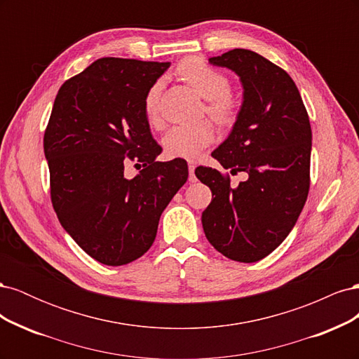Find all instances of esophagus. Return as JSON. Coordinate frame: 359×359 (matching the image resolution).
I'll return each mask as SVG.
<instances>
[{
	"mask_svg": "<svg viewBox=\"0 0 359 359\" xmlns=\"http://www.w3.org/2000/svg\"><path fill=\"white\" fill-rule=\"evenodd\" d=\"M194 166L193 163H189V181L190 182H196L198 181V178H196V175H194Z\"/></svg>",
	"mask_w": 359,
	"mask_h": 359,
	"instance_id": "obj_1",
	"label": "esophagus"
}]
</instances>
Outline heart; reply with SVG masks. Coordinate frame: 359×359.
<instances>
[{"instance_id": "heart-1", "label": "heart", "mask_w": 359, "mask_h": 359, "mask_svg": "<svg viewBox=\"0 0 359 359\" xmlns=\"http://www.w3.org/2000/svg\"><path fill=\"white\" fill-rule=\"evenodd\" d=\"M181 78L206 100L205 111L220 127H231L238 118V104L229 95L232 85L226 76L199 58H187L178 66ZM161 82L149 86L144 97V115L149 126H161L160 114ZM214 139V128L208 121L194 126H175L161 137V147L170 158H196Z\"/></svg>"}]
</instances>
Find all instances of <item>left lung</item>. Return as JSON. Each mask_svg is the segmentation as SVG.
I'll return each instance as SVG.
<instances>
[{"label": "left lung", "mask_w": 359, "mask_h": 359, "mask_svg": "<svg viewBox=\"0 0 359 359\" xmlns=\"http://www.w3.org/2000/svg\"><path fill=\"white\" fill-rule=\"evenodd\" d=\"M240 76L244 102L232 132L212 157L229 173L199 166L196 177L212 191L202 212L205 236L223 256L252 264L285 241L304 208L310 189L311 127L290 76L248 49L210 58Z\"/></svg>", "instance_id": "8db88e82"}]
</instances>
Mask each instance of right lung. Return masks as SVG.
Returning <instances> with one entry per match:
<instances>
[{
	"label": "right lung",
	"instance_id": "obj_1",
	"mask_svg": "<svg viewBox=\"0 0 359 359\" xmlns=\"http://www.w3.org/2000/svg\"><path fill=\"white\" fill-rule=\"evenodd\" d=\"M169 62L100 58L61 85L43 137L50 201L61 226L97 262L121 266L153 245L161 212L186 184L187 161H156L144 115ZM128 161L144 169L132 180Z\"/></svg>",
	"mask_w": 359,
	"mask_h": 359
}]
</instances>
